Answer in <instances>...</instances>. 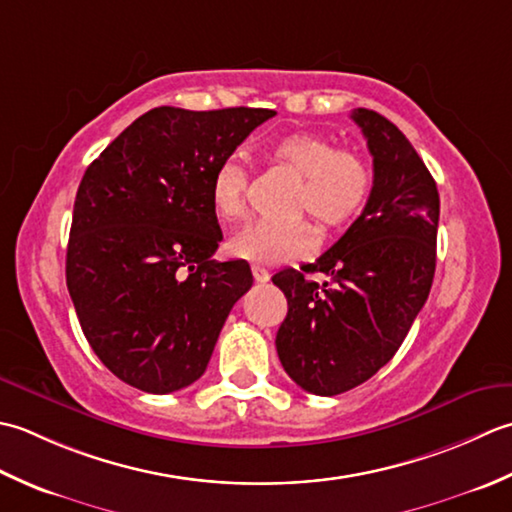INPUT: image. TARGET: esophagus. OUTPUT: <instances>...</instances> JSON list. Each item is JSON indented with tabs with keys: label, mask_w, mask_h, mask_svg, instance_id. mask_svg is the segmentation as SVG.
I'll return each mask as SVG.
<instances>
[{
	"label": "esophagus",
	"mask_w": 512,
	"mask_h": 512,
	"mask_svg": "<svg viewBox=\"0 0 512 512\" xmlns=\"http://www.w3.org/2000/svg\"><path fill=\"white\" fill-rule=\"evenodd\" d=\"M252 274L256 278V283H267V280H269V271L265 267H260V265L252 267Z\"/></svg>",
	"instance_id": "1"
}]
</instances>
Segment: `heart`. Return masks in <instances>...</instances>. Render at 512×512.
<instances>
[{
    "label": "heart",
    "instance_id": "heart-1",
    "mask_svg": "<svg viewBox=\"0 0 512 512\" xmlns=\"http://www.w3.org/2000/svg\"><path fill=\"white\" fill-rule=\"evenodd\" d=\"M269 156L300 176L294 212H309L336 232L347 227L367 205L373 170L356 150H336V143L316 132H291L269 145ZM247 176L238 159H225L210 176V205L218 221L234 223L245 214ZM316 227L309 218L285 223H252L229 238V252L254 265H280L309 254Z\"/></svg>",
    "mask_w": 512,
    "mask_h": 512
}]
</instances>
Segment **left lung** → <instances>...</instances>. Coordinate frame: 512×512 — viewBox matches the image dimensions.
<instances>
[{"mask_svg": "<svg viewBox=\"0 0 512 512\" xmlns=\"http://www.w3.org/2000/svg\"><path fill=\"white\" fill-rule=\"evenodd\" d=\"M373 156L362 214L316 263L271 278L287 298L278 358L300 389L338 395L367 382L400 349L433 285L440 194L409 139L382 114L356 108Z\"/></svg>", "mask_w": 512, "mask_h": 512, "instance_id": "1", "label": "left lung"}]
</instances>
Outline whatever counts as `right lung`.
I'll use <instances>...</instances> for the list:
<instances>
[{"label":"right lung","instance_id":"right-lung-1","mask_svg":"<svg viewBox=\"0 0 512 512\" xmlns=\"http://www.w3.org/2000/svg\"><path fill=\"white\" fill-rule=\"evenodd\" d=\"M265 108L145 112L79 183L66 283L83 336L119 380L145 393L190 387L207 369L234 302L252 287L223 241L210 176Z\"/></svg>","mask_w":512,"mask_h":512}]
</instances>
